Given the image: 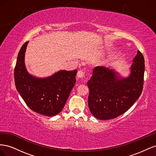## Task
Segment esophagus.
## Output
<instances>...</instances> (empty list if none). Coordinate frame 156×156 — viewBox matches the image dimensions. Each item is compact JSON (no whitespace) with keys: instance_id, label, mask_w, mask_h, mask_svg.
Masks as SVG:
<instances>
[{"instance_id":"34e87169","label":"esophagus","mask_w":156,"mask_h":156,"mask_svg":"<svg viewBox=\"0 0 156 156\" xmlns=\"http://www.w3.org/2000/svg\"><path fill=\"white\" fill-rule=\"evenodd\" d=\"M77 76L78 78L83 79L84 77V72H83V71H82V70H79V72H77Z\"/></svg>"}]
</instances>
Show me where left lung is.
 Returning a JSON list of instances; mask_svg holds the SVG:
<instances>
[{
  "label": "left lung",
  "mask_w": 156,
  "mask_h": 156,
  "mask_svg": "<svg viewBox=\"0 0 156 156\" xmlns=\"http://www.w3.org/2000/svg\"><path fill=\"white\" fill-rule=\"evenodd\" d=\"M131 73L122 77L115 70L103 66L93 69L87 83L89 109L96 119H115L126 112L140 96L143 88L144 59L139 51L133 60Z\"/></svg>",
  "instance_id": "left-lung-1"
}]
</instances>
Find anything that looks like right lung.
Returning a JSON list of instances; mask_svg holds the SVG:
<instances>
[{
  "label": "right lung",
  "instance_id": "1",
  "mask_svg": "<svg viewBox=\"0 0 156 156\" xmlns=\"http://www.w3.org/2000/svg\"><path fill=\"white\" fill-rule=\"evenodd\" d=\"M29 41L19 52L14 69L17 92L31 110L48 116L56 115L62 110L74 87L77 70H60L46 78L29 73L25 64V53Z\"/></svg>",
  "mask_w": 156,
  "mask_h": 156
}]
</instances>
